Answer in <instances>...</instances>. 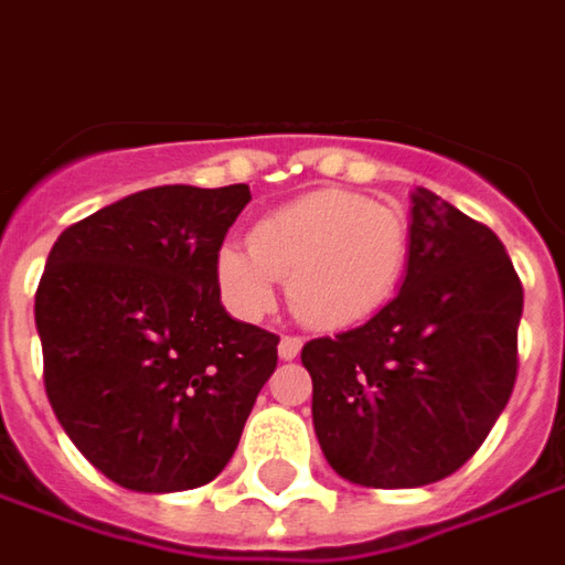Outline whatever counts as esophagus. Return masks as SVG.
<instances>
[{
  "mask_svg": "<svg viewBox=\"0 0 565 565\" xmlns=\"http://www.w3.org/2000/svg\"><path fill=\"white\" fill-rule=\"evenodd\" d=\"M305 348V341L298 338V334H282V341H279V356L282 360H295L298 353Z\"/></svg>",
  "mask_w": 565,
  "mask_h": 565,
  "instance_id": "34e87169",
  "label": "esophagus"
}]
</instances>
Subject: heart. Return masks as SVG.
<instances>
[{
  "label": "heart",
  "mask_w": 565,
  "mask_h": 565,
  "mask_svg": "<svg viewBox=\"0 0 565 565\" xmlns=\"http://www.w3.org/2000/svg\"><path fill=\"white\" fill-rule=\"evenodd\" d=\"M408 248L412 231L399 209L348 190H317L260 217L248 248L217 252V291L236 317L258 320L282 279L298 320L344 329L394 298Z\"/></svg>",
  "instance_id": "b5f03b06"
}]
</instances>
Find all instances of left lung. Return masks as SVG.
I'll return each instance as SVG.
<instances>
[{
	"mask_svg": "<svg viewBox=\"0 0 565 565\" xmlns=\"http://www.w3.org/2000/svg\"><path fill=\"white\" fill-rule=\"evenodd\" d=\"M403 289L363 326L313 338L322 455L350 483H437L483 446L516 381L523 282L486 224L418 186Z\"/></svg>",
	"mask_w": 565,
	"mask_h": 565,
	"instance_id": "obj_1",
	"label": "left lung"
}]
</instances>
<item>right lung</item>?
<instances>
[{
  "mask_svg": "<svg viewBox=\"0 0 565 565\" xmlns=\"http://www.w3.org/2000/svg\"><path fill=\"white\" fill-rule=\"evenodd\" d=\"M248 184H166L70 224L36 289L54 415L107 480L184 492L231 461L279 334L233 320L215 260Z\"/></svg>",
  "mask_w": 565,
  "mask_h": 565,
  "instance_id": "right-lung-1",
  "label": "right lung"
}]
</instances>
